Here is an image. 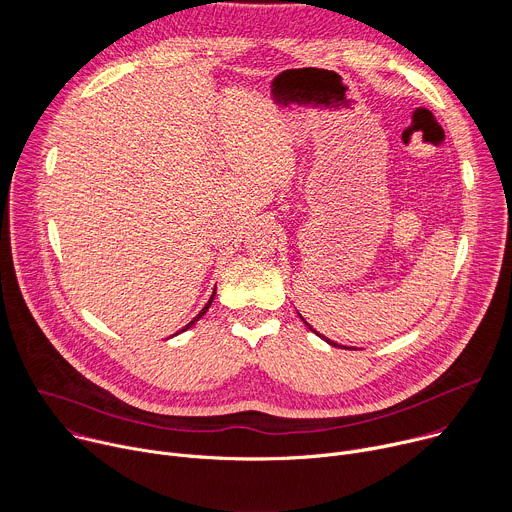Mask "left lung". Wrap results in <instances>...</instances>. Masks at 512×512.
Returning a JSON list of instances; mask_svg holds the SVG:
<instances>
[{
    "label": "left lung",
    "mask_w": 512,
    "mask_h": 512,
    "mask_svg": "<svg viewBox=\"0 0 512 512\" xmlns=\"http://www.w3.org/2000/svg\"><path fill=\"white\" fill-rule=\"evenodd\" d=\"M298 316H300V318H302V322H304V324H306V326H308V328H310V330H312V332H314V334H318V332H316V330H314V328H312V326H310V324H308V322H306V320H304V316H302V314H300V312H298ZM318 336H320V338H324V340H326V342H328V344H332V346H338V348H346V346H342V344H336V342H332V340H328V338H326V336H322V334H318Z\"/></svg>",
    "instance_id": "left-lung-1"
}]
</instances>
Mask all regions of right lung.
<instances>
[{"mask_svg":"<svg viewBox=\"0 0 512 512\" xmlns=\"http://www.w3.org/2000/svg\"><path fill=\"white\" fill-rule=\"evenodd\" d=\"M214 291H216V287H214ZM214 291H212V296H210V300H208V302H206V306H204V308H202V310H200V312H198V316H196V318H194V320H190V322H188V324H186V326H184V328H182V330H180V332H184V330H188V328H192V326H194V324H196V322H198V320H200V318H202V316H204V314H206V312H208V308H210V304H212V300H214Z\"/></svg>","mask_w":512,"mask_h":512,"instance_id":"obj_1","label":"right lung"}]
</instances>
